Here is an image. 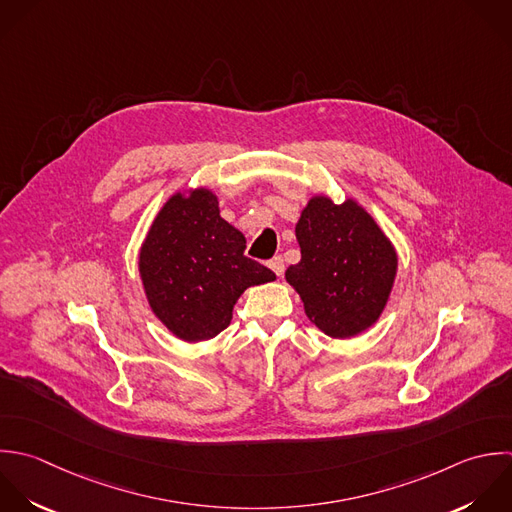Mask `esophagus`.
Returning a JSON list of instances; mask_svg holds the SVG:
<instances>
[{"label":"esophagus","instance_id":"1","mask_svg":"<svg viewBox=\"0 0 512 512\" xmlns=\"http://www.w3.org/2000/svg\"><path fill=\"white\" fill-rule=\"evenodd\" d=\"M267 265H269V269H271L277 277H281V275H283V271H285V263H283V259H281V257H273Z\"/></svg>","mask_w":512,"mask_h":512}]
</instances>
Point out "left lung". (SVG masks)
Masks as SVG:
<instances>
[{
    "label": "left lung",
    "instance_id": "1",
    "mask_svg": "<svg viewBox=\"0 0 512 512\" xmlns=\"http://www.w3.org/2000/svg\"><path fill=\"white\" fill-rule=\"evenodd\" d=\"M301 261L285 281L299 293L309 321L333 339H351L383 315L399 255L375 217L355 199L313 195L295 225Z\"/></svg>",
    "mask_w": 512,
    "mask_h": 512
}]
</instances>
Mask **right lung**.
<instances>
[{
	"instance_id": "add662e5",
	"label": "right lung",
	"mask_w": 512,
	"mask_h": 512,
	"mask_svg": "<svg viewBox=\"0 0 512 512\" xmlns=\"http://www.w3.org/2000/svg\"><path fill=\"white\" fill-rule=\"evenodd\" d=\"M245 235L219 215L209 187L173 193L151 221L137 269L153 315L185 343L217 337L245 289L275 273L243 255Z\"/></svg>"
}]
</instances>
